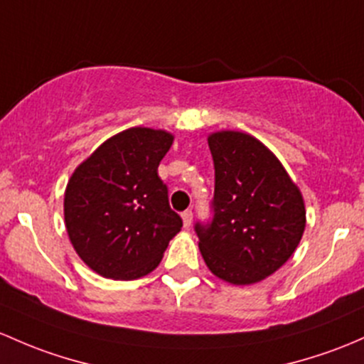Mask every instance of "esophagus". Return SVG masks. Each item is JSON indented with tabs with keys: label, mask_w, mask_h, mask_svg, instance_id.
Wrapping results in <instances>:
<instances>
[{
	"label": "esophagus",
	"mask_w": 364,
	"mask_h": 364,
	"mask_svg": "<svg viewBox=\"0 0 364 364\" xmlns=\"http://www.w3.org/2000/svg\"><path fill=\"white\" fill-rule=\"evenodd\" d=\"M182 222H183V228L189 229L191 224H193V212L191 210H186V212L182 213Z\"/></svg>",
	"instance_id": "esophagus-1"
}]
</instances>
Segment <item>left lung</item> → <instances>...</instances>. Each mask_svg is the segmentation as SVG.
Segmentation results:
<instances>
[{"label":"left lung","mask_w":364,"mask_h":364,"mask_svg":"<svg viewBox=\"0 0 364 364\" xmlns=\"http://www.w3.org/2000/svg\"><path fill=\"white\" fill-rule=\"evenodd\" d=\"M215 165L213 222L196 225L199 252L213 276L248 287L274 274L306 230V203L283 163L253 135H208Z\"/></svg>","instance_id":"obj_1"}]
</instances>
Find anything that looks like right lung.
<instances>
[{
	"instance_id": "right-lung-1",
	"label": "right lung",
	"mask_w": 364,
	"mask_h": 364,
	"mask_svg": "<svg viewBox=\"0 0 364 364\" xmlns=\"http://www.w3.org/2000/svg\"><path fill=\"white\" fill-rule=\"evenodd\" d=\"M173 134L132 127L76 166L64 193L69 241L93 272L132 281L154 271L182 218L168 205L158 166Z\"/></svg>"
}]
</instances>
